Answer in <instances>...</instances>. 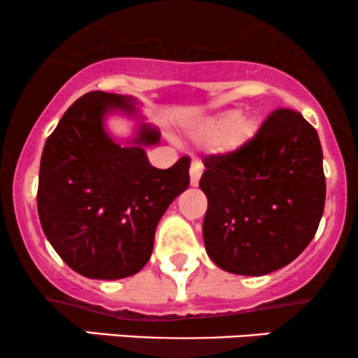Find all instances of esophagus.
Segmentation results:
<instances>
[{"label": "esophagus", "instance_id": "obj_1", "mask_svg": "<svg viewBox=\"0 0 358 358\" xmlns=\"http://www.w3.org/2000/svg\"><path fill=\"white\" fill-rule=\"evenodd\" d=\"M200 176H202V165L199 162H193L190 166V185L196 187L200 182Z\"/></svg>", "mask_w": 358, "mask_h": 358}]
</instances>
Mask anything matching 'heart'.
I'll list each match as a JSON object with an SVG mask.
<instances>
[{
  "label": "heart",
  "instance_id": "heart-1",
  "mask_svg": "<svg viewBox=\"0 0 358 358\" xmlns=\"http://www.w3.org/2000/svg\"><path fill=\"white\" fill-rule=\"evenodd\" d=\"M222 131L224 134L219 141V150L222 153H234L254 138L257 122L254 117L239 114V110H224L200 124V133L205 136H217Z\"/></svg>",
  "mask_w": 358,
  "mask_h": 358
}]
</instances>
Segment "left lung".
I'll use <instances>...</instances> for the list:
<instances>
[{"label": "left lung", "instance_id": "1", "mask_svg": "<svg viewBox=\"0 0 358 358\" xmlns=\"http://www.w3.org/2000/svg\"><path fill=\"white\" fill-rule=\"evenodd\" d=\"M203 242L220 269L264 276L294 261L315 237L327 183L318 133L276 109L248 145L203 158Z\"/></svg>", "mask_w": 358, "mask_h": 358}]
</instances>
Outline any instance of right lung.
Segmentation results:
<instances>
[{
  "instance_id": "right-lung-1",
  "label": "right lung",
  "mask_w": 358,
  "mask_h": 358,
  "mask_svg": "<svg viewBox=\"0 0 358 358\" xmlns=\"http://www.w3.org/2000/svg\"><path fill=\"white\" fill-rule=\"evenodd\" d=\"M134 97L89 92L65 110L40 162L38 217L55 252L90 279H122L145 268L155 231L170 203L190 185V158L168 170L150 163L146 148L159 133L145 122ZM121 112L138 122L117 142L105 117Z\"/></svg>"
}]
</instances>
